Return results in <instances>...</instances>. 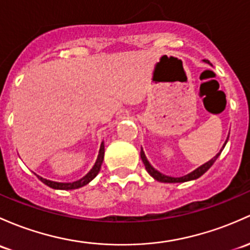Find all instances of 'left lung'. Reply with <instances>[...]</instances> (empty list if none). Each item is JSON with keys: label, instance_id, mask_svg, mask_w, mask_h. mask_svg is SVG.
Instances as JSON below:
<instances>
[{"label": "left lung", "instance_id": "obj_1", "mask_svg": "<svg viewBox=\"0 0 250 250\" xmlns=\"http://www.w3.org/2000/svg\"><path fill=\"white\" fill-rule=\"evenodd\" d=\"M205 61L209 62L208 60H205ZM227 143H228V140H227ZM227 143H225V145H227ZM225 145H224V147H225ZM222 151H220L219 153L214 157V158H212L211 160H209V162L205 163V164L201 165L200 167H198V169L194 170L193 172L188 173V175L183 176V177H170V176H165V175H163V173H160L159 171H157L154 167H151V164L148 163V160L146 159L145 153H144L143 149H141V152H140V157H141V159H143V163H144V165H145V169L147 170V172H148L149 175L154 178V180L159 181V182H164V183H178V182H187V181L196 180V178H199L200 176L204 175V173L206 172L207 170H208L209 167L214 164V162L218 159V157L220 156Z\"/></svg>", "mask_w": 250, "mask_h": 250}]
</instances>
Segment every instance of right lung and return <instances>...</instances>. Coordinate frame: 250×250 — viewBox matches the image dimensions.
Returning <instances> with one entry per match:
<instances>
[{
	"mask_svg": "<svg viewBox=\"0 0 250 250\" xmlns=\"http://www.w3.org/2000/svg\"><path fill=\"white\" fill-rule=\"evenodd\" d=\"M103 159H104V144L102 143L101 149H99V154H98V158H97L96 164H94V167H92L91 171L88 172L87 175L85 176V177L81 178V180L75 181V182H72V183H60V182H54V181L45 180V178L41 177V176H38V178L42 181V182L44 183V185H46V186H48V187L54 188V189H62V190H69V189H77V188L83 187V186L87 185L88 182H91V181L93 180V178L96 177L97 175H98V172L101 171L102 164H103Z\"/></svg>",
	"mask_w": 250,
	"mask_h": 250,
	"instance_id": "obj_1",
	"label": "right lung"
}]
</instances>
